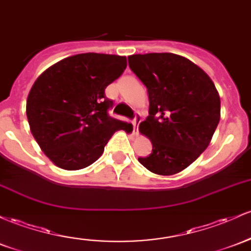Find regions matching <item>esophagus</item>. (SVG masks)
Here are the masks:
<instances>
[{"label": "esophagus", "mask_w": 251, "mask_h": 251, "mask_svg": "<svg viewBox=\"0 0 251 251\" xmlns=\"http://www.w3.org/2000/svg\"><path fill=\"white\" fill-rule=\"evenodd\" d=\"M140 121H142V117H140L139 113H137L136 117H134V120H133V133L134 134H138V125H139Z\"/></svg>", "instance_id": "esophagus-1"}]
</instances>
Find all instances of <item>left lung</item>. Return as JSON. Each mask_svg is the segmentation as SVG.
Wrapping results in <instances>:
<instances>
[{
    "instance_id": "obj_1",
    "label": "left lung",
    "mask_w": 251,
    "mask_h": 251,
    "mask_svg": "<svg viewBox=\"0 0 251 251\" xmlns=\"http://www.w3.org/2000/svg\"><path fill=\"white\" fill-rule=\"evenodd\" d=\"M128 65L149 95L139 131L152 152L138 161L153 174H177L210 144L220 119L218 90L201 68L175 53L132 54Z\"/></svg>"
}]
</instances>
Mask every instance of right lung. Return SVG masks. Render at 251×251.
I'll return each mask as SVG.
<instances>
[{
    "mask_svg": "<svg viewBox=\"0 0 251 251\" xmlns=\"http://www.w3.org/2000/svg\"><path fill=\"white\" fill-rule=\"evenodd\" d=\"M126 67L125 56L88 52L59 60L35 79L26 114L33 137L52 163L83 169L102 155L115 131L131 130L130 124L109 117L113 102L104 95Z\"/></svg>",
    "mask_w": 251,
    "mask_h": 251,
    "instance_id": "obj_1",
    "label": "right lung"
}]
</instances>
